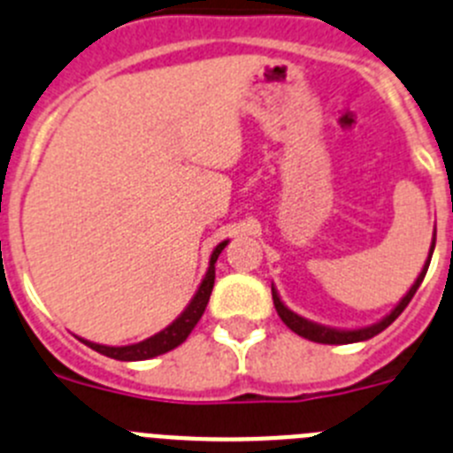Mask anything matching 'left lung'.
Segmentation results:
<instances>
[{
	"label": "left lung",
	"instance_id": "1",
	"mask_svg": "<svg viewBox=\"0 0 453 453\" xmlns=\"http://www.w3.org/2000/svg\"><path fill=\"white\" fill-rule=\"evenodd\" d=\"M434 248H435V234H434V242H431V248H429V257H426V262H425V266H422V271H419V275L415 277L413 287H411L409 291H406V296L402 297L397 304H395L393 311L386 313V316L381 318L379 323L365 325V327H358V329H338V327H327V325L311 323V320H307V318L297 316L296 311H291V309H288L287 304L282 303V297H280L277 288L273 287V304H275V309H277V316L282 318L284 325H287L291 332H296L297 336L309 338V341H313V343L343 345V343H358V341H368V338L377 336L379 332H384V329L388 327L390 323H393L395 318L404 311L406 304L413 300L415 291H418L419 284H422V280H425V275H426V268H429V264H431V255H434Z\"/></svg>",
	"mask_w": 453,
	"mask_h": 453
}]
</instances>
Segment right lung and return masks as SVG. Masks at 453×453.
<instances>
[{
    "mask_svg": "<svg viewBox=\"0 0 453 453\" xmlns=\"http://www.w3.org/2000/svg\"><path fill=\"white\" fill-rule=\"evenodd\" d=\"M227 246V242H221L214 252L210 257V266H207L205 277H203L201 287L198 291L194 293V297L189 300V304L185 307V311L169 325L165 327L162 332L153 334L150 338L146 341H140V343H133V345H101V343H92V341H85L81 338L88 348L96 349L99 354L110 358H117V361H146V358H153V357H160V354L169 352V349L178 348L180 343H185L187 336L191 334V329L196 327V323L201 320L203 311H205L207 303H210V296H211V288H214V264H217L219 255H221L223 248Z\"/></svg>",
    "mask_w": 453,
    "mask_h": 453,
    "instance_id": "add662e5",
    "label": "right lung"
}]
</instances>
